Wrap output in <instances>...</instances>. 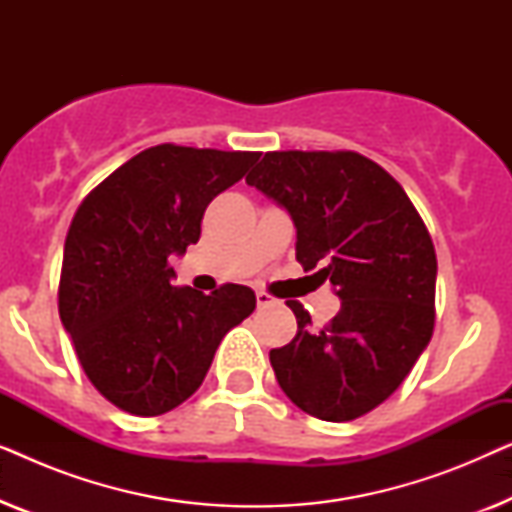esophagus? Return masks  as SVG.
I'll return each mask as SVG.
<instances>
[{
	"instance_id": "esophagus-1",
	"label": "esophagus",
	"mask_w": 512,
	"mask_h": 512,
	"mask_svg": "<svg viewBox=\"0 0 512 512\" xmlns=\"http://www.w3.org/2000/svg\"><path fill=\"white\" fill-rule=\"evenodd\" d=\"M256 303H258V307H270V305H275L277 300L270 296V293H265V291H256Z\"/></svg>"
}]
</instances>
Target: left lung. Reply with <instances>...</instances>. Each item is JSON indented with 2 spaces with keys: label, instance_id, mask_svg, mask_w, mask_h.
Listing matches in <instances>:
<instances>
[{
  "label": "left lung",
  "instance_id": "8db88e82",
  "mask_svg": "<svg viewBox=\"0 0 512 512\" xmlns=\"http://www.w3.org/2000/svg\"><path fill=\"white\" fill-rule=\"evenodd\" d=\"M247 184L291 214L298 263L342 300L321 331L286 300L298 333L270 352L279 387L307 415L352 422L387 401L429 345L438 272L429 230L401 184L354 151H270Z\"/></svg>",
  "mask_w": 512,
  "mask_h": 512
}]
</instances>
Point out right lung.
Segmentation results:
<instances>
[{
  "label": "right lung",
  "instance_id": "1",
  "mask_svg": "<svg viewBox=\"0 0 512 512\" xmlns=\"http://www.w3.org/2000/svg\"><path fill=\"white\" fill-rule=\"evenodd\" d=\"M261 153L151 146L76 209L58 310L83 373L130 415L156 417L193 396L230 328L254 312L249 286L205 296L172 286L170 256L200 240L202 214Z\"/></svg>",
  "mask_w": 512,
  "mask_h": 512
}]
</instances>
